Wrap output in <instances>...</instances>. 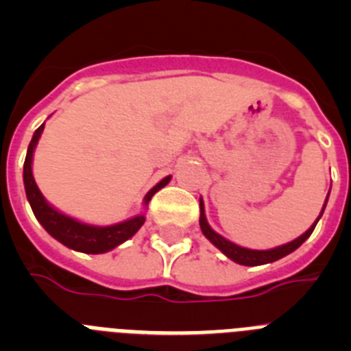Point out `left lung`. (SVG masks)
Here are the masks:
<instances>
[{
    "label": "left lung",
    "instance_id": "obj_1",
    "mask_svg": "<svg viewBox=\"0 0 351 351\" xmlns=\"http://www.w3.org/2000/svg\"><path fill=\"white\" fill-rule=\"evenodd\" d=\"M327 200H328V195H327ZM327 200H325V204H324V209H325V206H327ZM324 209H322L318 219L322 218ZM318 219L315 221V225H311V228H309L306 234H302L300 237H297L295 241H291V243L283 244V246L274 247V250H267V251L247 250V247H241V246H237V244L230 243V241H226L225 237H221L219 234H216V232H214L213 228L207 225L206 213H204V202L200 200V228H202V234L206 235V237L209 239L210 243L218 247V250H221L223 253L228 256V258L234 260V262H237V263H241V265H251V267H253V265H263V263L276 262V260H280V258H283V256L290 255L291 251H295L297 247H299L300 244H302L304 241H306V239L313 234V230H315V226H316V223H318Z\"/></svg>",
    "mask_w": 351,
    "mask_h": 351
}]
</instances>
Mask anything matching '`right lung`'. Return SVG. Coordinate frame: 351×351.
Instances as JSON below:
<instances>
[{
    "label": "right lung",
    "mask_w": 351,
    "mask_h": 351,
    "mask_svg": "<svg viewBox=\"0 0 351 351\" xmlns=\"http://www.w3.org/2000/svg\"><path fill=\"white\" fill-rule=\"evenodd\" d=\"M43 132V125L40 126L35 132L33 138L29 142V147H27L26 161H24V188H26V197L29 200V206L35 213L36 219L42 223V226L54 239H58L61 244H64L66 247H71L75 251H82V253H105V251L112 250V247L119 246L121 243H125L132 237L135 232L144 225L145 218L144 216H135V218L128 219V221L117 223L112 226H93L86 225V223H80L77 219H71L64 214L58 213L56 209H52L45 198L40 193L38 186H36L35 179H33V173H31V160H33V151H35V145L38 142L40 135ZM170 178H165L163 181L158 182L153 190L145 195V204H149V200L153 198V195L158 190H161L163 186L169 184Z\"/></svg>",
    "instance_id": "obj_1"
}]
</instances>
